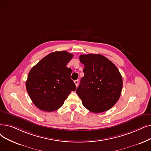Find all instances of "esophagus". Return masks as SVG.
<instances>
[{"label": "esophagus", "instance_id": "1", "mask_svg": "<svg viewBox=\"0 0 151 151\" xmlns=\"http://www.w3.org/2000/svg\"><path fill=\"white\" fill-rule=\"evenodd\" d=\"M78 82H79V81H78V80H75V81H74V83H75V84H76V87H78Z\"/></svg>", "mask_w": 151, "mask_h": 151}]
</instances>
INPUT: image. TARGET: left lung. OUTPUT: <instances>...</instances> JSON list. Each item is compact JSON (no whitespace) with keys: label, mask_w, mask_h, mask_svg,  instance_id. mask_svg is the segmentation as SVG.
Returning a JSON list of instances; mask_svg holds the SVG:
<instances>
[{"label":"left lung","mask_w":151,"mask_h":151,"mask_svg":"<svg viewBox=\"0 0 151 151\" xmlns=\"http://www.w3.org/2000/svg\"><path fill=\"white\" fill-rule=\"evenodd\" d=\"M84 65L76 93L83 106L94 113L112 108L121 95L123 80L119 70L107 58L100 54L80 56Z\"/></svg>","instance_id":"8db88e82"}]
</instances>
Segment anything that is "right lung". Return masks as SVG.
Returning a JSON list of instances; mask_svg holds the SVG:
<instances>
[{
  "label": "right lung",
  "instance_id": "add662e5",
  "mask_svg": "<svg viewBox=\"0 0 151 151\" xmlns=\"http://www.w3.org/2000/svg\"><path fill=\"white\" fill-rule=\"evenodd\" d=\"M73 55L67 51L52 52L29 72L26 88L32 102L39 109L53 112L60 108L76 85L67 67Z\"/></svg>",
  "mask_w": 151,
  "mask_h": 151
}]
</instances>
